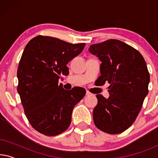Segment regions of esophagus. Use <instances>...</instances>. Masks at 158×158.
I'll list each match as a JSON object with an SVG mask.
<instances>
[{
  "mask_svg": "<svg viewBox=\"0 0 158 158\" xmlns=\"http://www.w3.org/2000/svg\"><path fill=\"white\" fill-rule=\"evenodd\" d=\"M92 94L90 93L89 90H86V96H92Z\"/></svg>",
  "mask_w": 158,
  "mask_h": 158,
  "instance_id": "34e87169",
  "label": "esophagus"
}]
</instances>
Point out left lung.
Here are the masks:
<instances>
[{
  "instance_id": "obj_1",
  "label": "left lung",
  "mask_w": 158,
  "mask_h": 158,
  "mask_svg": "<svg viewBox=\"0 0 158 158\" xmlns=\"http://www.w3.org/2000/svg\"><path fill=\"white\" fill-rule=\"evenodd\" d=\"M89 51L102 62L98 84H110L109 98L96 95L94 124L106 133H122L136 120L148 94L150 73L145 60L137 49L117 40L92 44Z\"/></svg>"
}]
</instances>
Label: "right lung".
<instances>
[{
    "label": "right lung",
    "instance_id": "add662e5",
    "mask_svg": "<svg viewBox=\"0 0 158 158\" xmlns=\"http://www.w3.org/2000/svg\"><path fill=\"white\" fill-rule=\"evenodd\" d=\"M85 45L39 35L23 52L17 70V90L28 121L42 135L56 136L65 131L73 108L85 96L83 88L66 90L58 85L60 75L69 73L67 64Z\"/></svg>",
    "mask_w": 158,
    "mask_h": 158
}]
</instances>
